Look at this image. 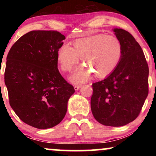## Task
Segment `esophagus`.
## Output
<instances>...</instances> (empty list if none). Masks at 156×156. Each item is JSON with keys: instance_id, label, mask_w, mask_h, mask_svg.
<instances>
[{"instance_id": "1", "label": "esophagus", "mask_w": 156, "mask_h": 156, "mask_svg": "<svg viewBox=\"0 0 156 156\" xmlns=\"http://www.w3.org/2000/svg\"><path fill=\"white\" fill-rule=\"evenodd\" d=\"M80 87H81V86H80V85H76L74 87V89H75V90H76V91H78V89L80 88Z\"/></svg>"}]
</instances>
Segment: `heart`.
Segmentation results:
<instances>
[{"mask_svg": "<svg viewBox=\"0 0 156 156\" xmlns=\"http://www.w3.org/2000/svg\"><path fill=\"white\" fill-rule=\"evenodd\" d=\"M122 54V44L117 37L96 34L76 39L73 47L63 44L57 53V59L62 70L67 72L81 58L86 65L77 67L69 77L71 81L80 83L88 80L92 73L98 78L112 74L120 62Z\"/></svg>", "mask_w": 156, "mask_h": 156, "instance_id": "1", "label": "heart"}]
</instances>
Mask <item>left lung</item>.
Instances as JSON below:
<instances>
[{
    "mask_svg": "<svg viewBox=\"0 0 156 156\" xmlns=\"http://www.w3.org/2000/svg\"><path fill=\"white\" fill-rule=\"evenodd\" d=\"M113 31L122 44V58L112 74L92 84L91 110L101 124L119 127L139 116L148 95L149 68L133 36L122 28Z\"/></svg>",
    "mask_w": 156,
    "mask_h": 156,
    "instance_id": "left-lung-1",
    "label": "left lung"
}]
</instances>
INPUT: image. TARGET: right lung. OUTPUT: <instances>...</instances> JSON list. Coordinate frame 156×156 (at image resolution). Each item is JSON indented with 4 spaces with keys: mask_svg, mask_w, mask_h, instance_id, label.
Returning <instances> with one entry per match:
<instances>
[{
    "mask_svg": "<svg viewBox=\"0 0 156 156\" xmlns=\"http://www.w3.org/2000/svg\"><path fill=\"white\" fill-rule=\"evenodd\" d=\"M64 39L58 31H32L7 55L4 80L11 107L21 120L38 129L59 124L75 92L58 69L57 53Z\"/></svg>",
    "mask_w": 156,
    "mask_h": 156,
    "instance_id": "add662e5",
    "label": "right lung"
}]
</instances>
